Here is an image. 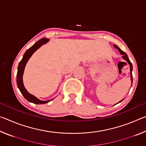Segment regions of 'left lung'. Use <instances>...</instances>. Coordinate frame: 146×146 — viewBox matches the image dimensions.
Listing matches in <instances>:
<instances>
[{
  "label": "left lung",
  "instance_id": "1",
  "mask_svg": "<svg viewBox=\"0 0 146 146\" xmlns=\"http://www.w3.org/2000/svg\"><path fill=\"white\" fill-rule=\"evenodd\" d=\"M114 47L115 48H117V49H118V50L119 51V52H120V53L121 54V55H122V58L124 59L125 60H126L127 61V62L129 64V66H130V75H131V84H132V82H133V75H132V71H133V66H132V64H131V62H130V60H129V58H128V56H127V54L125 53L124 51H123L122 50H121V49L118 48V47L117 46V45H114ZM123 100V99L122 100H120L119 102H122V101ZM118 102V103H119Z\"/></svg>",
  "mask_w": 146,
  "mask_h": 146
}]
</instances>
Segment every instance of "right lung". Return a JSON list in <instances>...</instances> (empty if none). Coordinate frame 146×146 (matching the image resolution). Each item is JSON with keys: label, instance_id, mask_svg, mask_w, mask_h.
Instances as JSON below:
<instances>
[{"label": "right lung", "instance_id": "add662e5", "mask_svg": "<svg viewBox=\"0 0 146 146\" xmlns=\"http://www.w3.org/2000/svg\"><path fill=\"white\" fill-rule=\"evenodd\" d=\"M49 40L48 38H42L40 40L36 42L34 44L33 46H32L30 48H29L27 50L23 57L21 61L20 62L18 66V71H17V84L18 86V88L19 89L21 93L23 94L24 97L29 102H32L35 104H46L49 102V101L52 100L53 99H51L49 100L43 101L38 99L37 98L35 97L34 95H31V94L29 93L28 91L26 90V88H24L23 84V76L24 71V68H25L26 64L28 62L29 58L31 57V55H33L34 52L35 51L41 47L43 44L48 42Z\"/></svg>", "mask_w": 146, "mask_h": 146}]
</instances>
